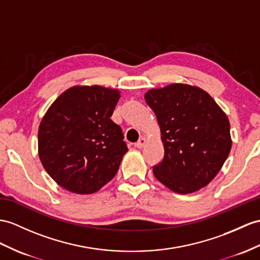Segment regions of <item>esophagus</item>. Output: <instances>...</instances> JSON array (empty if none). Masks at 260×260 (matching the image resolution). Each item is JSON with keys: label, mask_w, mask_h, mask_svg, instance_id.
I'll return each instance as SVG.
<instances>
[{"label": "esophagus", "mask_w": 260, "mask_h": 260, "mask_svg": "<svg viewBox=\"0 0 260 260\" xmlns=\"http://www.w3.org/2000/svg\"><path fill=\"white\" fill-rule=\"evenodd\" d=\"M144 144H145V139L144 138H140V139H139V141L135 143V147L141 149V148L144 147Z\"/></svg>", "instance_id": "obj_1"}]
</instances>
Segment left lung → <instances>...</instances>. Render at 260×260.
<instances>
[{
    "label": "left lung",
    "mask_w": 260,
    "mask_h": 260,
    "mask_svg": "<svg viewBox=\"0 0 260 260\" xmlns=\"http://www.w3.org/2000/svg\"><path fill=\"white\" fill-rule=\"evenodd\" d=\"M160 125L164 147L153 174L175 193L206 186L223 167L232 148L229 118L199 87L172 84L144 94Z\"/></svg>",
    "instance_id": "left-lung-1"
}]
</instances>
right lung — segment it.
Segmentation results:
<instances>
[{"label": "right lung", "instance_id": "obj_1", "mask_svg": "<svg viewBox=\"0 0 260 260\" xmlns=\"http://www.w3.org/2000/svg\"><path fill=\"white\" fill-rule=\"evenodd\" d=\"M119 98L117 89L73 87L44 116L40 159L50 178L67 191L94 193L118 172L128 151L121 128L110 119Z\"/></svg>", "mask_w": 260, "mask_h": 260}]
</instances>
